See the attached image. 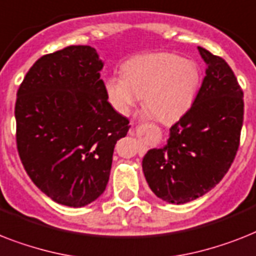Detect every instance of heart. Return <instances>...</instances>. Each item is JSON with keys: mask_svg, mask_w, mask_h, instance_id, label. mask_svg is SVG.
Segmentation results:
<instances>
[{"mask_svg": "<svg viewBox=\"0 0 256 256\" xmlns=\"http://www.w3.org/2000/svg\"><path fill=\"white\" fill-rule=\"evenodd\" d=\"M200 70L192 60L168 52L144 54L128 60L121 74L105 80V93L118 113L128 116L143 98L147 113L162 124H172L194 102Z\"/></svg>", "mask_w": 256, "mask_h": 256, "instance_id": "1", "label": "heart"}]
</instances>
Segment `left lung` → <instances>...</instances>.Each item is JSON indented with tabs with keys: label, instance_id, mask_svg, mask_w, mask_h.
<instances>
[{
	"label": "left lung",
	"instance_id": "1",
	"mask_svg": "<svg viewBox=\"0 0 256 256\" xmlns=\"http://www.w3.org/2000/svg\"><path fill=\"white\" fill-rule=\"evenodd\" d=\"M206 70L190 109L170 128L167 144L147 151L142 168L163 201L186 204L214 188L240 147L243 92L225 60L197 47Z\"/></svg>",
	"mask_w": 256,
	"mask_h": 256
}]
</instances>
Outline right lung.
<instances>
[{
  "label": "right lung",
  "instance_id": "1",
  "mask_svg": "<svg viewBox=\"0 0 256 256\" xmlns=\"http://www.w3.org/2000/svg\"><path fill=\"white\" fill-rule=\"evenodd\" d=\"M90 46L42 56L16 92V148L27 175L55 202L81 208L104 193L128 120L108 101Z\"/></svg>",
  "mask_w": 256,
  "mask_h": 256
}]
</instances>
